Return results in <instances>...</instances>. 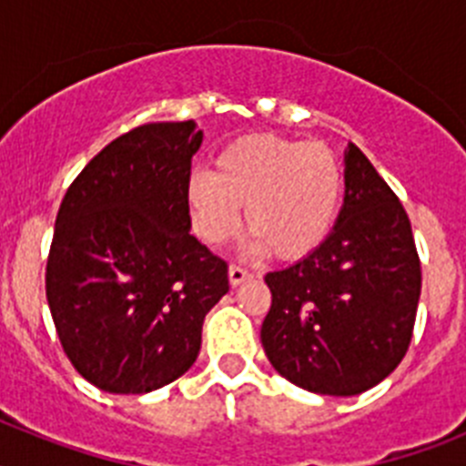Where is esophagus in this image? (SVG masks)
Instances as JSON below:
<instances>
[{"label":"esophagus","instance_id":"1","mask_svg":"<svg viewBox=\"0 0 466 466\" xmlns=\"http://www.w3.org/2000/svg\"><path fill=\"white\" fill-rule=\"evenodd\" d=\"M247 279H252V273H249V270L240 268V266H230V268H228V282L233 284V287L247 282Z\"/></svg>","mask_w":466,"mask_h":466}]
</instances>
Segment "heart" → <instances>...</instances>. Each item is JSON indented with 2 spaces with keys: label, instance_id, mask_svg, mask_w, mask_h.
Wrapping results in <instances>:
<instances>
[{
  "label": "heart",
  "instance_id": "b5f03b06",
  "mask_svg": "<svg viewBox=\"0 0 466 466\" xmlns=\"http://www.w3.org/2000/svg\"><path fill=\"white\" fill-rule=\"evenodd\" d=\"M340 167L324 147L275 135H249L217 158L214 172H193L187 203L196 236L224 245L245 221L249 254L282 258L312 252L331 230L340 205Z\"/></svg>",
  "mask_w": 466,
  "mask_h": 466
}]
</instances>
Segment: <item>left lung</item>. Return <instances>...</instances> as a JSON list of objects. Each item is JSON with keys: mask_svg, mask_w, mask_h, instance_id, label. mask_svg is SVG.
Wrapping results in <instances>:
<instances>
[{"mask_svg": "<svg viewBox=\"0 0 466 466\" xmlns=\"http://www.w3.org/2000/svg\"><path fill=\"white\" fill-rule=\"evenodd\" d=\"M331 233L266 275L273 303L261 343L275 371L308 392L355 397L403 360L420 299V258L399 198L355 144Z\"/></svg>", "mask_w": 466, "mask_h": 466, "instance_id": "1", "label": "left lung"}]
</instances>
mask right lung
<instances>
[{"mask_svg":"<svg viewBox=\"0 0 466 466\" xmlns=\"http://www.w3.org/2000/svg\"><path fill=\"white\" fill-rule=\"evenodd\" d=\"M196 121L106 144L57 209L46 299L74 369L102 392L147 394L188 371L228 266L191 236Z\"/></svg>","mask_w":466,"mask_h":466,"instance_id":"1","label":"right lung"}]
</instances>
